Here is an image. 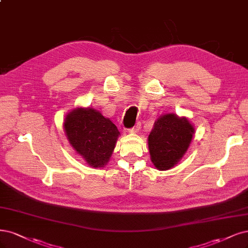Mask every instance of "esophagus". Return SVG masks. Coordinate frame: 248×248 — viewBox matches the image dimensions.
<instances>
[{"instance_id":"esophagus-1","label":"esophagus","mask_w":248,"mask_h":248,"mask_svg":"<svg viewBox=\"0 0 248 248\" xmlns=\"http://www.w3.org/2000/svg\"><path fill=\"white\" fill-rule=\"evenodd\" d=\"M140 127H141V124L139 122V123H136V125L135 126H133L132 128H130L129 131L130 133H136V132H139L140 131Z\"/></svg>"}]
</instances>
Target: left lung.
I'll list each match as a JSON object with an SVG mask.
<instances>
[{
    "mask_svg": "<svg viewBox=\"0 0 248 248\" xmlns=\"http://www.w3.org/2000/svg\"><path fill=\"white\" fill-rule=\"evenodd\" d=\"M194 134V127L186 118L174 114L161 116L149 135L151 160L159 170L172 168L185 155Z\"/></svg>",
    "mask_w": 248,
    "mask_h": 248,
    "instance_id": "left-lung-1",
    "label": "left lung"
}]
</instances>
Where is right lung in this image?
I'll list each match as a JSON object with an SVG mask.
<instances>
[{
    "label": "right lung",
    "mask_w": 248,
    "mask_h": 248,
    "mask_svg": "<svg viewBox=\"0 0 248 248\" xmlns=\"http://www.w3.org/2000/svg\"><path fill=\"white\" fill-rule=\"evenodd\" d=\"M64 130L72 147L93 167L106 165L120 132L93 108H76L65 117Z\"/></svg>",
    "instance_id": "obj_1"
}]
</instances>
